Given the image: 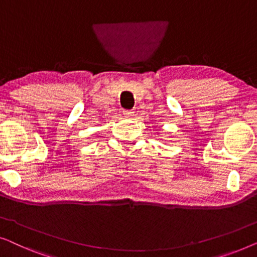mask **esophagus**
<instances>
[{"instance_id":"1","label":"esophagus","mask_w":257,"mask_h":257,"mask_svg":"<svg viewBox=\"0 0 257 257\" xmlns=\"http://www.w3.org/2000/svg\"><path fill=\"white\" fill-rule=\"evenodd\" d=\"M133 113H135V112L133 111H124V115L126 118H132L133 117Z\"/></svg>"}]
</instances>
